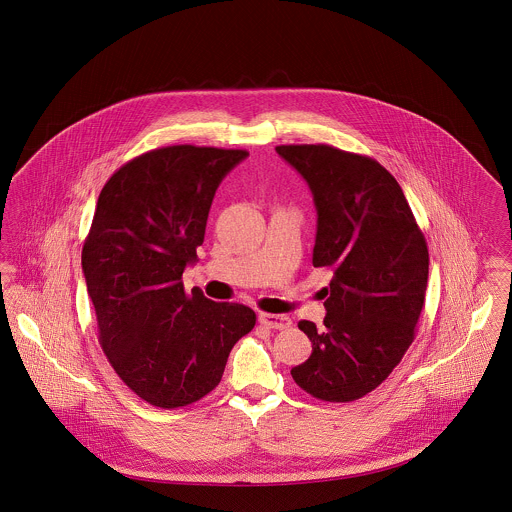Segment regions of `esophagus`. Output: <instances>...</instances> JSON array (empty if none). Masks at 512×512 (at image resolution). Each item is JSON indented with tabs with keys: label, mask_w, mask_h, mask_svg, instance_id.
<instances>
[{
	"label": "esophagus",
	"mask_w": 512,
	"mask_h": 512,
	"mask_svg": "<svg viewBox=\"0 0 512 512\" xmlns=\"http://www.w3.org/2000/svg\"><path fill=\"white\" fill-rule=\"evenodd\" d=\"M259 322L272 330H286L292 326V318L286 315H272V313H261Z\"/></svg>",
	"instance_id": "esophagus-1"
}]
</instances>
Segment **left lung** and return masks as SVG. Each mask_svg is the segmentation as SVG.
Listing matches in <instances>:
<instances>
[{
	"label": "left lung",
	"instance_id": "left-lung-1",
	"mask_svg": "<svg viewBox=\"0 0 512 512\" xmlns=\"http://www.w3.org/2000/svg\"><path fill=\"white\" fill-rule=\"evenodd\" d=\"M315 199L313 265L332 274L322 326H297L313 353L292 376L320 401L376 390L413 343L428 284V245L397 180L372 157L326 144L278 146Z\"/></svg>",
	"mask_w": 512,
	"mask_h": 512
}]
</instances>
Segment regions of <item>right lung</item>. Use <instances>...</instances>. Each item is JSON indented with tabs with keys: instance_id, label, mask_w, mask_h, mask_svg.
Listing matches in <instances>:
<instances>
[{
	"instance_id": "right-lung-1",
	"label": "right lung",
	"mask_w": 512,
	"mask_h": 512,
	"mask_svg": "<svg viewBox=\"0 0 512 512\" xmlns=\"http://www.w3.org/2000/svg\"><path fill=\"white\" fill-rule=\"evenodd\" d=\"M245 149L167 146L122 165L103 186L82 247L99 343L122 382L159 409L219 386L253 309L184 290L220 180Z\"/></svg>"
}]
</instances>
